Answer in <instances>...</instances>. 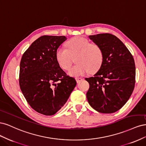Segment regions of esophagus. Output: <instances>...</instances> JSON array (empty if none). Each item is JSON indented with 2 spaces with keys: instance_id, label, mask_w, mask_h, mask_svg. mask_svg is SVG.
Listing matches in <instances>:
<instances>
[{
  "instance_id": "34e87169",
  "label": "esophagus",
  "mask_w": 146,
  "mask_h": 146,
  "mask_svg": "<svg viewBox=\"0 0 146 146\" xmlns=\"http://www.w3.org/2000/svg\"><path fill=\"white\" fill-rule=\"evenodd\" d=\"M76 79V81H77V83L80 82L81 81H82V80H83V79L82 78H80V77H77Z\"/></svg>"
}]
</instances>
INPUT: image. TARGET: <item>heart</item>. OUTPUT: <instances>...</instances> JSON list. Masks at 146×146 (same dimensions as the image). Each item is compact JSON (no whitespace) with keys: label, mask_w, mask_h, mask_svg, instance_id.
<instances>
[{"label":"heart","mask_w":146,"mask_h":146,"mask_svg":"<svg viewBox=\"0 0 146 146\" xmlns=\"http://www.w3.org/2000/svg\"><path fill=\"white\" fill-rule=\"evenodd\" d=\"M67 49L60 47L55 53L56 60L61 68L68 70L72 58L76 56V65L70 69L69 75L79 77L88 72H95L100 69L103 64L104 54L102 47L95 43L81 36L75 37L66 43Z\"/></svg>","instance_id":"1"}]
</instances>
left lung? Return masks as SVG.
<instances>
[{"label": "left lung", "mask_w": 146, "mask_h": 146, "mask_svg": "<svg viewBox=\"0 0 146 146\" xmlns=\"http://www.w3.org/2000/svg\"><path fill=\"white\" fill-rule=\"evenodd\" d=\"M103 49L102 65L94 77L85 78L90 88L89 104L102 113H113L124 105L133 91L136 69L133 57L116 36L110 33L90 35Z\"/></svg>", "instance_id": "left-lung-1"}]
</instances>
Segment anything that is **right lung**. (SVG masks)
<instances>
[{"label": "right lung", "mask_w": 146, "mask_h": 146, "mask_svg": "<svg viewBox=\"0 0 146 146\" xmlns=\"http://www.w3.org/2000/svg\"><path fill=\"white\" fill-rule=\"evenodd\" d=\"M66 39L64 36L39 37L21 60V91L30 107L46 116L54 115L61 109L77 84L56 60V50Z\"/></svg>", "instance_id": "add662e5"}]
</instances>
